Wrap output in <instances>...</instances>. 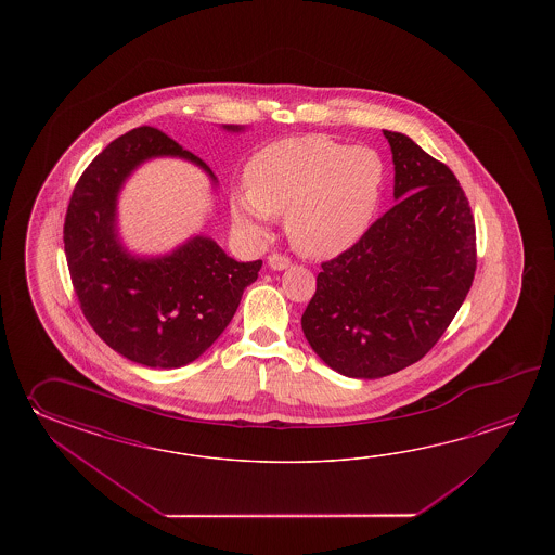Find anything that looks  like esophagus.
<instances>
[{"label":"esophagus","mask_w":555,"mask_h":555,"mask_svg":"<svg viewBox=\"0 0 555 555\" xmlns=\"http://www.w3.org/2000/svg\"><path fill=\"white\" fill-rule=\"evenodd\" d=\"M268 263H270V268H272V270H285V268H289V266H292V260H289L287 256H283V254L273 251L272 256L268 258Z\"/></svg>","instance_id":"esophagus-1"}]
</instances>
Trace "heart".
<instances>
[{
	"instance_id": "b5f03b06",
	"label": "heart",
	"mask_w": 555,
	"mask_h": 555,
	"mask_svg": "<svg viewBox=\"0 0 555 555\" xmlns=\"http://www.w3.org/2000/svg\"><path fill=\"white\" fill-rule=\"evenodd\" d=\"M389 168L371 146L327 134L272 142L246 165V190L232 194L234 224L268 234L270 218L285 216V232L309 258H333L353 248L377 218Z\"/></svg>"
}]
</instances>
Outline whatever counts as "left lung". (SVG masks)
<instances>
[{
	"label": "left lung",
	"instance_id": "1",
	"mask_svg": "<svg viewBox=\"0 0 555 555\" xmlns=\"http://www.w3.org/2000/svg\"><path fill=\"white\" fill-rule=\"evenodd\" d=\"M383 132L399 202L353 248L321 263L301 315L313 351L354 378L421 361L449 330L476 272V225L459 178L409 137Z\"/></svg>",
	"mask_w": 555,
	"mask_h": 555
}]
</instances>
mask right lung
Listing matches in <instances>:
<instances>
[{
    "label": "right lung",
    "instance_id": "add662e5",
    "mask_svg": "<svg viewBox=\"0 0 555 555\" xmlns=\"http://www.w3.org/2000/svg\"><path fill=\"white\" fill-rule=\"evenodd\" d=\"M153 156H182L214 178L210 166L163 130H129L77 180L63 242L73 289L94 333L134 363L175 369L198 359L222 335L244 289L258 280L261 260H232L202 236L166 258H130L115 236L117 192L132 168Z\"/></svg>",
    "mask_w": 555,
    "mask_h": 555
}]
</instances>
